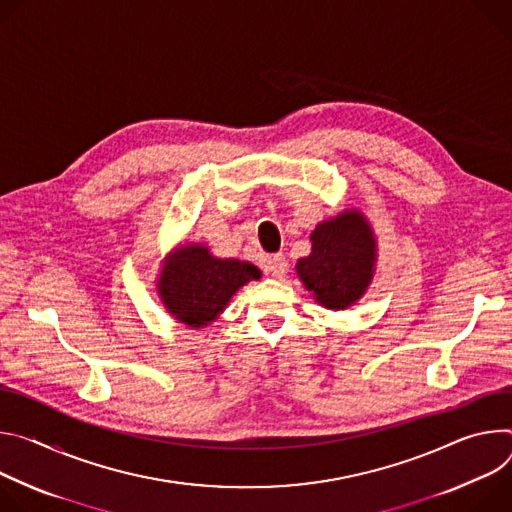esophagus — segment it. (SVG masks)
<instances>
[{
	"instance_id": "esophagus-1",
	"label": "esophagus",
	"mask_w": 512,
	"mask_h": 512,
	"mask_svg": "<svg viewBox=\"0 0 512 512\" xmlns=\"http://www.w3.org/2000/svg\"><path fill=\"white\" fill-rule=\"evenodd\" d=\"M264 270H266L268 274L280 278V276H285V272L289 270V262H287V258L282 256V254H274V256H268V258H266Z\"/></svg>"
}]
</instances>
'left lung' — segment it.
Segmentation results:
<instances>
[{
  "label": "left lung",
  "mask_w": 512,
  "mask_h": 512,
  "mask_svg": "<svg viewBox=\"0 0 512 512\" xmlns=\"http://www.w3.org/2000/svg\"><path fill=\"white\" fill-rule=\"evenodd\" d=\"M311 242V254L297 262L305 289L327 309L352 307L374 276L376 240L368 219L358 209H346L321 221Z\"/></svg>",
  "instance_id": "obj_1"
}]
</instances>
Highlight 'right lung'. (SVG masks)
I'll return each mask as SVG.
<instances>
[{
    "label": "right lung",
    "mask_w": 512,
    "mask_h": 512,
    "mask_svg": "<svg viewBox=\"0 0 512 512\" xmlns=\"http://www.w3.org/2000/svg\"><path fill=\"white\" fill-rule=\"evenodd\" d=\"M260 270L236 258H215L207 246L185 244L164 258L158 278V297L179 323L205 327L219 317L246 282Z\"/></svg>",
    "instance_id": "right-lung-1"
}]
</instances>
